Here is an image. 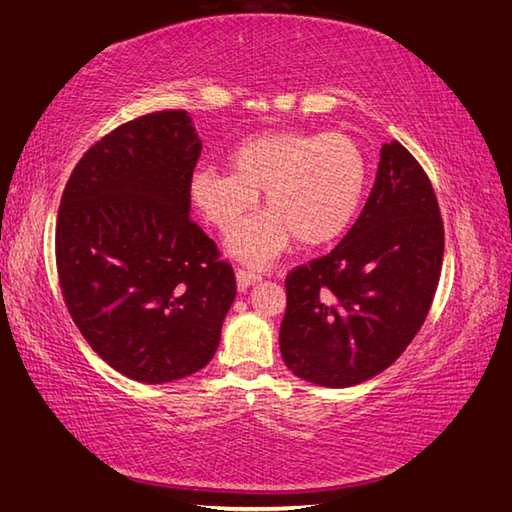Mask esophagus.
<instances>
[{
  "label": "esophagus",
  "mask_w": 512,
  "mask_h": 512,
  "mask_svg": "<svg viewBox=\"0 0 512 512\" xmlns=\"http://www.w3.org/2000/svg\"><path fill=\"white\" fill-rule=\"evenodd\" d=\"M260 278H263V276H260L256 269L241 267V269L236 271V280H238V287H241V289H247L249 285H256Z\"/></svg>",
  "instance_id": "esophagus-1"
}]
</instances>
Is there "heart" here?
<instances>
[{
	"label": "heart",
	"instance_id": "b5f03b06",
	"mask_svg": "<svg viewBox=\"0 0 512 512\" xmlns=\"http://www.w3.org/2000/svg\"><path fill=\"white\" fill-rule=\"evenodd\" d=\"M192 174L190 194L201 214L229 232L266 192L268 212L229 236V252L267 265L294 243L316 247L336 241L360 212L369 181L362 148L344 132L276 130L254 134L229 156Z\"/></svg>",
	"mask_w": 512,
	"mask_h": 512
}]
</instances>
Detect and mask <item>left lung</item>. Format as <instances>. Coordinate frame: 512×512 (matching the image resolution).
Returning a JSON list of instances; mask_svg holds the SVG:
<instances>
[{
    "label": "left lung",
    "instance_id": "8db88e82",
    "mask_svg": "<svg viewBox=\"0 0 512 512\" xmlns=\"http://www.w3.org/2000/svg\"><path fill=\"white\" fill-rule=\"evenodd\" d=\"M442 256L444 225L429 176L402 143H384L358 221L327 256L285 278L287 367L333 389L389 369L424 325Z\"/></svg>",
    "mask_w": 512,
    "mask_h": 512
}]
</instances>
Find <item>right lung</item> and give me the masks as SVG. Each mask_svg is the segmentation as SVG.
<instances>
[{"instance_id":"obj_1","label":"right lung","mask_w":512,"mask_h":512,"mask_svg":"<svg viewBox=\"0 0 512 512\" xmlns=\"http://www.w3.org/2000/svg\"><path fill=\"white\" fill-rule=\"evenodd\" d=\"M198 156L185 110L145 114L92 145L61 196L66 307L90 347L137 382L203 369L236 296L232 265L190 218Z\"/></svg>"}]
</instances>
